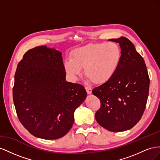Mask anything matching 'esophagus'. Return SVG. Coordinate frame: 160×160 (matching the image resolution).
Listing matches in <instances>:
<instances>
[{"instance_id": "esophagus-1", "label": "esophagus", "mask_w": 160, "mask_h": 160, "mask_svg": "<svg viewBox=\"0 0 160 160\" xmlns=\"http://www.w3.org/2000/svg\"><path fill=\"white\" fill-rule=\"evenodd\" d=\"M85 89H86L87 93H88V95L91 94V93H92V89L91 88H89V87H85Z\"/></svg>"}]
</instances>
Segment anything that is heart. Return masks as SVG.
Wrapping results in <instances>:
<instances>
[{
  "label": "heart",
  "instance_id": "1",
  "mask_svg": "<svg viewBox=\"0 0 160 160\" xmlns=\"http://www.w3.org/2000/svg\"><path fill=\"white\" fill-rule=\"evenodd\" d=\"M122 50L114 42L89 43L77 48L71 53V59L64 61V69L72 79L85 75L97 85L108 83L118 70L122 61Z\"/></svg>",
  "mask_w": 160,
  "mask_h": 160
}]
</instances>
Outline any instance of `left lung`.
Returning a JSON list of instances; mask_svg holds the SVG:
<instances>
[{
  "label": "left lung",
  "instance_id": "obj_1",
  "mask_svg": "<svg viewBox=\"0 0 160 160\" xmlns=\"http://www.w3.org/2000/svg\"><path fill=\"white\" fill-rule=\"evenodd\" d=\"M109 41L119 44L122 61L112 79L92 90L101 101L95 117L101 126L110 132H124L132 129L142 117L149 78L143 57L128 38L121 37Z\"/></svg>",
  "mask_w": 160,
  "mask_h": 160
}]
</instances>
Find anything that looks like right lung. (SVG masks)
<instances>
[{
    "mask_svg": "<svg viewBox=\"0 0 160 160\" xmlns=\"http://www.w3.org/2000/svg\"><path fill=\"white\" fill-rule=\"evenodd\" d=\"M65 77L62 53L54 48H33L18 64L13 101L21 123L34 136L59 139L72 128L75 111L87 92Z\"/></svg>",
    "mask_w": 160,
    "mask_h": 160,
    "instance_id": "right-lung-1",
    "label": "right lung"
}]
</instances>
